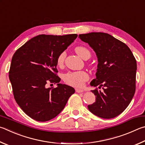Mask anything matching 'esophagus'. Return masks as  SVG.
<instances>
[{"mask_svg": "<svg viewBox=\"0 0 145 145\" xmlns=\"http://www.w3.org/2000/svg\"><path fill=\"white\" fill-rule=\"evenodd\" d=\"M75 90H76V92H77V93H82V92H83V90L79 89V88H76Z\"/></svg>", "mask_w": 145, "mask_h": 145, "instance_id": "1", "label": "esophagus"}]
</instances>
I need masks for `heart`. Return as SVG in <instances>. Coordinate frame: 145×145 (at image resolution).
<instances>
[{"label":"heart","instance_id":"b5f03b06","mask_svg":"<svg viewBox=\"0 0 145 145\" xmlns=\"http://www.w3.org/2000/svg\"><path fill=\"white\" fill-rule=\"evenodd\" d=\"M75 52L77 54L85 60L87 58H90V53L87 48L82 46H78L75 48ZM66 53L62 52L58 56L57 63L58 65H62L64 62ZM64 82L69 85L74 87H82L86 81L88 80V75L85 71H75V72H68L63 76Z\"/></svg>","mask_w":145,"mask_h":145}]
</instances>
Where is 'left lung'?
<instances>
[{
  "label": "left lung",
  "mask_w": 145,
  "mask_h": 145,
  "mask_svg": "<svg viewBox=\"0 0 145 145\" xmlns=\"http://www.w3.org/2000/svg\"><path fill=\"white\" fill-rule=\"evenodd\" d=\"M79 37L90 45L97 57L96 78L90 85L103 86L104 90H92L95 102L88 106V110L100 118H115L127 108L135 93L136 58L125 43L106 33L91 32Z\"/></svg>",
  "instance_id": "8db88e82"
}]
</instances>
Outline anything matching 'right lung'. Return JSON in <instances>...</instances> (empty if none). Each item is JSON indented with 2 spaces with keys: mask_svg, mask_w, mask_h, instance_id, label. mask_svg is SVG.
<instances>
[{
  "mask_svg": "<svg viewBox=\"0 0 145 145\" xmlns=\"http://www.w3.org/2000/svg\"><path fill=\"white\" fill-rule=\"evenodd\" d=\"M77 37L76 34L37 35L12 56L9 77L14 99L34 120L46 121L55 118L75 92L74 88L59 83L57 59ZM48 82L57 83V87L46 88Z\"/></svg>",
  "mask_w": 145,
  "mask_h": 145,
  "instance_id": "1",
  "label": "right lung"
}]
</instances>
